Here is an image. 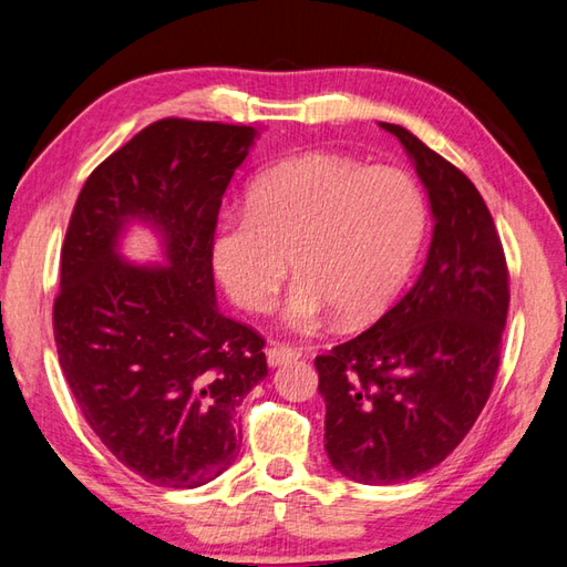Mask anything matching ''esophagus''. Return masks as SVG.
Listing matches in <instances>:
<instances>
[{
	"instance_id": "esophagus-1",
	"label": "esophagus",
	"mask_w": 567,
	"mask_h": 567,
	"mask_svg": "<svg viewBox=\"0 0 567 567\" xmlns=\"http://www.w3.org/2000/svg\"><path fill=\"white\" fill-rule=\"evenodd\" d=\"M265 355H268V363H270L272 368H277V365L290 363V360L299 358V351H297V348H292V346L272 343V346H268V351H265Z\"/></svg>"
}]
</instances>
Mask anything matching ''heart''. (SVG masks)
<instances>
[{
    "instance_id": "b5f03b06",
    "label": "heart",
    "mask_w": 567,
    "mask_h": 567,
    "mask_svg": "<svg viewBox=\"0 0 567 567\" xmlns=\"http://www.w3.org/2000/svg\"><path fill=\"white\" fill-rule=\"evenodd\" d=\"M429 209L400 167H368L333 153H307L260 173L246 214H226L212 236V262L246 311H268L287 275H299L285 319L315 331L339 311L346 323L378 317L400 295L426 234Z\"/></svg>"
}]
</instances>
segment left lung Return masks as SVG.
Listing matches in <instances>:
<instances>
[{"label": "left lung", "mask_w": 567, "mask_h": 567, "mask_svg": "<svg viewBox=\"0 0 567 567\" xmlns=\"http://www.w3.org/2000/svg\"><path fill=\"white\" fill-rule=\"evenodd\" d=\"M426 187L433 236L419 280L355 339L317 355L323 449L363 485L406 483L473 429L497 378L509 270L477 187L396 124Z\"/></svg>", "instance_id": "obj_1"}]
</instances>
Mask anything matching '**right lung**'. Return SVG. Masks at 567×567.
<instances>
[{"label":"right lung","mask_w":567,"mask_h":567,"mask_svg":"<svg viewBox=\"0 0 567 567\" xmlns=\"http://www.w3.org/2000/svg\"><path fill=\"white\" fill-rule=\"evenodd\" d=\"M258 131L161 118L94 167L72 209L53 305L58 360L84 421L146 483L192 489L236 461V409L268 375L262 336L216 309L212 236ZM131 220L167 266L117 256Z\"/></svg>","instance_id":"obj_1"}]
</instances>
